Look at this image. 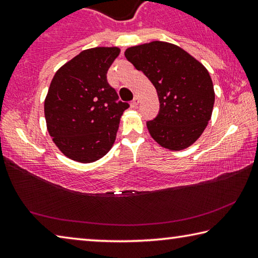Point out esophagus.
Segmentation results:
<instances>
[{"label": "esophagus", "mask_w": 258, "mask_h": 258, "mask_svg": "<svg viewBox=\"0 0 258 258\" xmlns=\"http://www.w3.org/2000/svg\"><path fill=\"white\" fill-rule=\"evenodd\" d=\"M138 104H139V98H138V97H135L133 101L131 102V107H132V108H137Z\"/></svg>", "instance_id": "34e87169"}]
</instances>
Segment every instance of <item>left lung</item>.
<instances>
[{"mask_svg": "<svg viewBox=\"0 0 258 258\" xmlns=\"http://www.w3.org/2000/svg\"><path fill=\"white\" fill-rule=\"evenodd\" d=\"M125 56L158 94V116L147 123L151 138L172 151L194 145L208 125L215 101L206 67L180 46L160 41L131 46Z\"/></svg>", "mask_w": 258, "mask_h": 258, "instance_id": "left-lung-1", "label": "left lung"}]
</instances>
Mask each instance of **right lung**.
Returning a JSON list of instances; mask_svg holds the SVG:
<instances>
[{
	"label": "right lung",
	"instance_id": "right-lung-1",
	"mask_svg": "<svg viewBox=\"0 0 258 258\" xmlns=\"http://www.w3.org/2000/svg\"><path fill=\"white\" fill-rule=\"evenodd\" d=\"M120 49L99 46L82 51L56 71L44 100L46 128L69 159L87 164L111 149L120 117L130 106L116 102L107 73Z\"/></svg>",
	"mask_w": 258,
	"mask_h": 258
}]
</instances>
